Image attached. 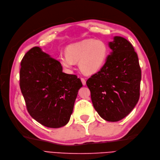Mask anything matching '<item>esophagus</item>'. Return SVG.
Returning a JSON list of instances; mask_svg holds the SVG:
<instances>
[{"mask_svg": "<svg viewBox=\"0 0 160 160\" xmlns=\"http://www.w3.org/2000/svg\"><path fill=\"white\" fill-rule=\"evenodd\" d=\"M81 82H82V83H83V85H86V80H85V79L83 78V77H81Z\"/></svg>", "mask_w": 160, "mask_h": 160, "instance_id": "34e87169", "label": "esophagus"}]
</instances>
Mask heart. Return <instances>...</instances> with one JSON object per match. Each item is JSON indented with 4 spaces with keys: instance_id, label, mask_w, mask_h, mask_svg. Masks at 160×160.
I'll return each mask as SVG.
<instances>
[{
    "instance_id": "1",
    "label": "heart",
    "mask_w": 160,
    "mask_h": 160,
    "mask_svg": "<svg viewBox=\"0 0 160 160\" xmlns=\"http://www.w3.org/2000/svg\"><path fill=\"white\" fill-rule=\"evenodd\" d=\"M66 54H61L59 59L61 65L71 70L75 62H79L81 71L85 74H93L99 71L107 59L109 49L101 40L88 38L67 46Z\"/></svg>"
}]
</instances>
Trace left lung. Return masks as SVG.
Here are the masks:
<instances>
[{
  "mask_svg": "<svg viewBox=\"0 0 160 160\" xmlns=\"http://www.w3.org/2000/svg\"><path fill=\"white\" fill-rule=\"evenodd\" d=\"M112 50L105 63L86 83L97 112L108 122H118L133 110L139 99L142 72L137 53L125 38L109 42Z\"/></svg>",
  "mask_w": 160,
  "mask_h": 160,
  "instance_id": "8db88e82",
  "label": "left lung"
}]
</instances>
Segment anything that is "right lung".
Listing matches in <instances>:
<instances>
[{"label":"right lung","instance_id":"add662e5","mask_svg":"<svg viewBox=\"0 0 160 160\" xmlns=\"http://www.w3.org/2000/svg\"><path fill=\"white\" fill-rule=\"evenodd\" d=\"M21 66L20 88L30 115L47 128L65 126L83 86L81 79L62 72L60 62L38 47L26 53Z\"/></svg>","mask_w":160,"mask_h":160}]
</instances>
